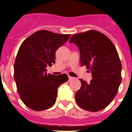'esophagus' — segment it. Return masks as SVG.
I'll return each mask as SVG.
<instances>
[{
	"label": "esophagus",
	"instance_id": "34e87169",
	"mask_svg": "<svg viewBox=\"0 0 132 132\" xmlns=\"http://www.w3.org/2000/svg\"><path fill=\"white\" fill-rule=\"evenodd\" d=\"M73 79H75L74 77H70V76H68V81H72Z\"/></svg>",
	"mask_w": 132,
	"mask_h": 132
}]
</instances>
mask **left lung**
<instances>
[{"label": "left lung", "mask_w": 132, "mask_h": 132, "mask_svg": "<svg viewBox=\"0 0 132 132\" xmlns=\"http://www.w3.org/2000/svg\"><path fill=\"white\" fill-rule=\"evenodd\" d=\"M69 42L78 46L81 66H86L92 77L89 84L79 79L81 86L75 94L77 103L90 112L105 108L117 95L122 79L115 46L104 34L94 30L75 34Z\"/></svg>", "instance_id": "1"}]
</instances>
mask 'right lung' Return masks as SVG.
Listing matches in <instances>:
<instances>
[{
  "instance_id": "1",
  "label": "right lung",
  "mask_w": 132,
  "mask_h": 132,
  "mask_svg": "<svg viewBox=\"0 0 132 132\" xmlns=\"http://www.w3.org/2000/svg\"><path fill=\"white\" fill-rule=\"evenodd\" d=\"M70 36L41 30L22 43L14 63V80L22 102L30 109L42 111L51 108L57 88L68 80L66 74H47L46 67L55 64L56 51Z\"/></svg>"
}]
</instances>
